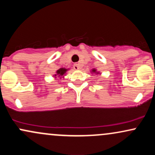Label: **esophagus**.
<instances>
[{"mask_svg": "<svg viewBox=\"0 0 155 155\" xmlns=\"http://www.w3.org/2000/svg\"><path fill=\"white\" fill-rule=\"evenodd\" d=\"M74 68L75 69V70H79L80 67H79V64H77V63L74 64Z\"/></svg>", "mask_w": 155, "mask_h": 155, "instance_id": "obj_1", "label": "esophagus"}]
</instances>
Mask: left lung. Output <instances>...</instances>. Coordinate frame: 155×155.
I'll return each mask as SVG.
<instances>
[{"mask_svg": "<svg viewBox=\"0 0 155 155\" xmlns=\"http://www.w3.org/2000/svg\"><path fill=\"white\" fill-rule=\"evenodd\" d=\"M92 73H95V74H99V73H97V71H96L95 69H92Z\"/></svg>", "mask_w": 155, "mask_h": 155, "instance_id": "obj_1", "label": "left lung"}]
</instances>
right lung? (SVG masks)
Returning <instances> with one entry per match:
<instances>
[{
  "label": "right lung",
  "instance_id": "obj_1",
  "mask_svg": "<svg viewBox=\"0 0 155 155\" xmlns=\"http://www.w3.org/2000/svg\"><path fill=\"white\" fill-rule=\"evenodd\" d=\"M68 70V69L65 68H60L59 70L57 71L56 74H55L54 76H55V78H57V76H58V77L61 78L62 76L65 75V73H66V71H67Z\"/></svg>",
  "mask_w": 155,
  "mask_h": 155
}]
</instances>
